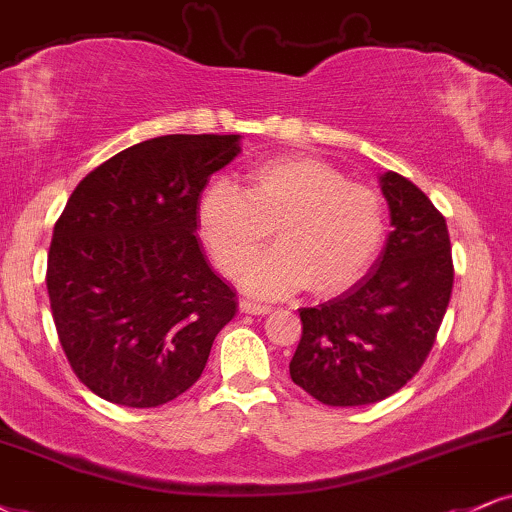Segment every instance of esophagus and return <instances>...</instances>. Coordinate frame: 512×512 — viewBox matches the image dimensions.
I'll use <instances>...</instances> for the list:
<instances>
[{
    "label": "esophagus",
    "instance_id": "obj_1",
    "mask_svg": "<svg viewBox=\"0 0 512 512\" xmlns=\"http://www.w3.org/2000/svg\"><path fill=\"white\" fill-rule=\"evenodd\" d=\"M239 311L249 313V315H266V313H270V306L256 304V301H242V304H239Z\"/></svg>",
    "mask_w": 512,
    "mask_h": 512
}]
</instances>
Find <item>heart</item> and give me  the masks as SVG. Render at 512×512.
<instances>
[{"instance_id":"1","label":"heart","mask_w":512,"mask_h":512,"mask_svg":"<svg viewBox=\"0 0 512 512\" xmlns=\"http://www.w3.org/2000/svg\"><path fill=\"white\" fill-rule=\"evenodd\" d=\"M246 192L213 182L199 201V232L213 261L235 277L276 227L278 246L251 260L242 285L256 296L311 287L339 294L380 254L387 211L375 189L346 180L332 163L306 154L273 156L246 173Z\"/></svg>"}]
</instances>
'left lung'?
I'll use <instances>...</instances> for the list:
<instances>
[{
  "label": "left lung",
  "mask_w": 512,
  "mask_h": 512,
  "mask_svg": "<svg viewBox=\"0 0 512 512\" xmlns=\"http://www.w3.org/2000/svg\"><path fill=\"white\" fill-rule=\"evenodd\" d=\"M391 232L342 296L301 308L294 384L327 406H368L399 391L430 353L453 289L446 220L413 182L380 175Z\"/></svg>",
  "instance_id": "1"
}]
</instances>
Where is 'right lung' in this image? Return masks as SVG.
<instances>
[{"mask_svg": "<svg viewBox=\"0 0 512 512\" xmlns=\"http://www.w3.org/2000/svg\"><path fill=\"white\" fill-rule=\"evenodd\" d=\"M242 135H163L94 168L54 225L47 292L59 342L87 389L128 408L178 399L235 318V292L197 242L208 178Z\"/></svg>", "mask_w": 512, "mask_h": 512, "instance_id": "add662e5", "label": "right lung"}]
</instances>
